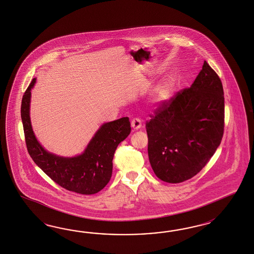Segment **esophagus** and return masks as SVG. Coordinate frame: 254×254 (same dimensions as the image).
<instances>
[{"label":"esophagus","instance_id":"1","mask_svg":"<svg viewBox=\"0 0 254 254\" xmlns=\"http://www.w3.org/2000/svg\"><path fill=\"white\" fill-rule=\"evenodd\" d=\"M130 125H131V127H132L134 130H138V129H140V128L142 127V122H141L140 119L134 118V119L131 120Z\"/></svg>","mask_w":254,"mask_h":254}]
</instances>
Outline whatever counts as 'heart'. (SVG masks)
Instances as JSON below:
<instances>
[{"mask_svg": "<svg viewBox=\"0 0 254 254\" xmlns=\"http://www.w3.org/2000/svg\"><path fill=\"white\" fill-rule=\"evenodd\" d=\"M175 90V82L173 79L164 80L157 85L151 95V103L156 106H160L169 101Z\"/></svg>", "mask_w": 254, "mask_h": 254, "instance_id": "b5f03b06", "label": "heart"}]
</instances>
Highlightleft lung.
Wrapping results in <instances>:
<instances>
[{
	"label": "left lung",
	"instance_id": "1",
	"mask_svg": "<svg viewBox=\"0 0 254 254\" xmlns=\"http://www.w3.org/2000/svg\"><path fill=\"white\" fill-rule=\"evenodd\" d=\"M150 117L145 124L147 151L157 177L171 184L192 178L209 162L224 135L225 97L217 73L204 61L192 85Z\"/></svg>",
	"mask_w": 254,
	"mask_h": 254
}]
</instances>
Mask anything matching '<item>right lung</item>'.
Segmentation results:
<instances>
[{
  "mask_svg": "<svg viewBox=\"0 0 254 254\" xmlns=\"http://www.w3.org/2000/svg\"><path fill=\"white\" fill-rule=\"evenodd\" d=\"M31 80L23 95L21 120L26 145L31 159L44 173L60 187L82 195L99 192L109 183L112 175L113 157L117 146L130 132L128 117L102 125L88 144L84 152L73 158H63L47 152L37 141L29 118Z\"/></svg>",
  "mask_w": 254,
  "mask_h": 254,
  "instance_id": "right-lung-1",
  "label": "right lung"
}]
</instances>
